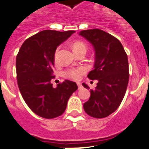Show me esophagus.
Instances as JSON below:
<instances>
[{"label":"esophagus","mask_w":149,"mask_h":149,"mask_svg":"<svg viewBox=\"0 0 149 149\" xmlns=\"http://www.w3.org/2000/svg\"><path fill=\"white\" fill-rule=\"evenodd\" d=\"M77 86H78V89H81V88H82V85H81V83H77Z\"/></svg>","instance_id":"esophagus-1"}]
</instances>
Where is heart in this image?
I'll use <instances>...</instances> for the list:
<instances>
[{
  "label": "heart",
  "instance_id": "obj_1",
  "mask_svg": "<svg viewBox=\"0 0 149 149\" xmlns=\"http://www.w3.org/2000/svg\"><path fill=\"white\" fill-rule=\"evenodd\" d=\"M73 48V51H74L76 50L80 49V48H86V46L84 45L83 43L76 42L73 45V48ZM59 51H60V48H56L54 54L55 60H56L57 57H58ZM85 72H86V68H84V67H79V68H72V69H68V70L64 71L63 72V75L64 77H69V78L74 79V80H79Z\"/></svg>",
  "mask_w": 149,
  "mask_h": 149
}]
</instances>
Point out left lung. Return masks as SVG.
<instances>
[{
	"label": "left lung",
	"mask_w": 149,
	"mask_h": 149,
	"mask_svg": "<svg viewBox=\"0 0 149 149\" xmlns=\"http://www.w3.org/2000/svg\"><path fill=\"white\" fill-rule=\"evenodd\" d=\"M79 35L94 48V66L87 77L98 80L95 89L90 90V98L84 104V109L90 116L104 118L117 110L125 95L129 80L127 56L119 39L104 30H82ZM82 85L89 88L85 83Z\"/></svg>",
	"instance_id": "1"
}]
</instances>
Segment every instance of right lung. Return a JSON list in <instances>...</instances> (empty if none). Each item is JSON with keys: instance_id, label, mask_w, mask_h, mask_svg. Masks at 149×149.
<instances>
[{"instance_id": "add662e5", "label": "right lung", "mask_w": 149, "mask_h": 149, "mask_svg": "<svg viewBox=\"0 0 149 149\" xmlns=\"http://www.w3.org/2000/svg\"><path fill=\"white\" fill-rule=\"evenodd\" d=\"M75 33L46 30L28 38L16 56L18 86L24 100L34 113L54 119L65 112L67 102L77 89L75 82L65 80L54 88V54L56 48Z\"/></svg>"}]
</instances>
